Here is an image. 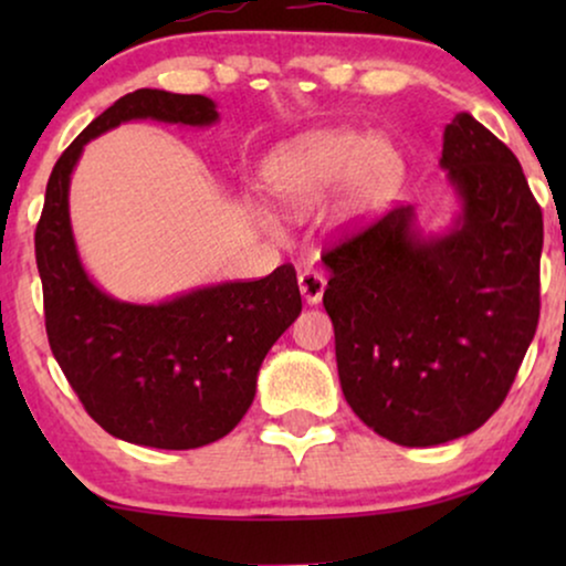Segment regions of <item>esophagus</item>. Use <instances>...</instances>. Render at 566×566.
<instances>
[{
	"label": "esophagus",
	"mask_w": 566,
	"mask_h": 566,
	"mask_svg": "<svg viewBox=\"0 0 566 566\" xmlns=\"http://www.w3.org/2000/svg\"><path fill=\"white\" fill-rule=\"evenodd\" d=\"M324 289H327V277L322 273H316V270H304V273H298V291L306 304H319Z\"/></svg>",
	"instance_id": "esophagus-1"
}]
</instances>
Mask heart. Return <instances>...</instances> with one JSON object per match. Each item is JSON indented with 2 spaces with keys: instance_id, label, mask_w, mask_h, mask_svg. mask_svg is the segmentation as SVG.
Segmentation results:
<instances>
[{
  "instance_id": "1",
  "label": "heart",
  "mask_w": 566,
  "mask_h": 566,
  "mask_svg": "<svg viewBox=\"0 0 566 566\" xmlns=\"http://www.w3.org/2000/svg\"><path fill=\"white\" fill-rule=\"evenodd\" d=\"M407 161L386 138L355 128L308 130L277 146L262 169L273 203L289 216L322 206L339 185L347 219L389 203L405 182Z\"/></svg>"
}]
</instances>
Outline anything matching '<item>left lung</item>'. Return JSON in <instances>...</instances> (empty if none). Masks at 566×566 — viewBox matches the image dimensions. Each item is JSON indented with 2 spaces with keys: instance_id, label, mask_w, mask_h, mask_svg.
<instances>
[{
  "instance_id": "left-lung-1",
  "label": "left lung",
  "mask_w": 566,
  "mask_h": 566,
  "mask_svg": "<svg viewBox=\"0 0 566 566\" xmlns=\"http://www.w3.org/2000/svg\"><path fill=\"white\" fill-rule=\"evenodd\" d=\"M453 221L394 208L322 262L339 386L407 448L463 438L505 401L538 324L544 219L515 154L469 113L443 130Z\"/></svg>"
}]
</instances>
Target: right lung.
Wrapping results in <instances>:
<instances>
[{
	"label": "right lung",
	"mask_w": 566,
	"mask_h": 566,
	"mask_svg": "<svg viewBox=\"0 0 566 566\" xmlns=\"http://www.w3.org/2000/svg\"><path fill=\"white\" fill-rule=\"evenodd\" d=\"M128 120L208 128L211 97L136 90L97 115L61 154L35 229L53 358L92 420L126 443L188 451L229 436L250 409L262 360L301 314L296 270L200 285L136 304L105 293L76 250L69 185L84 146Z\"/></svg>",
	"instance_id": "1"
}]
</instances>
